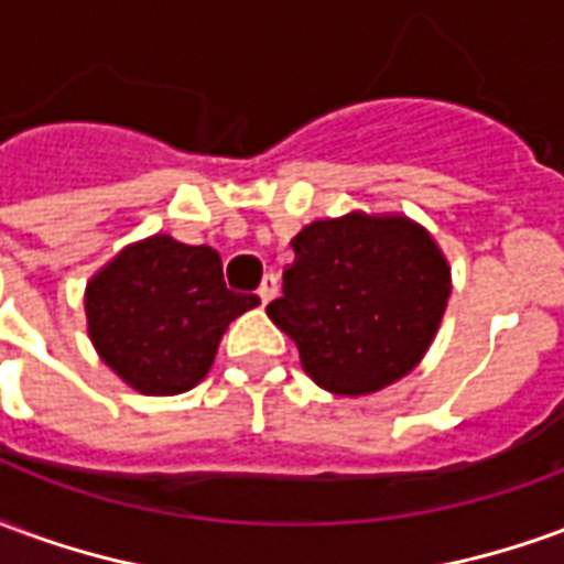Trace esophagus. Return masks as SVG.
<instances>
[{
  "label": "esophagus",
  "mask_w": 564,
  "mask_h": 564,
  "mask_svg": "<svg viewBox=\"0 0 564 564\" xmlns=\"http://www.w3.org/2000/svg\"><path fill=\"white\" fill-rule=\"evenodd\" d=\"M259 299H262V305H269L271 299H274V295H278V278H274V274H265V278H262V283H259Z\"/></svg>",
  "instance_id": "obj_1"
}]
</instances>
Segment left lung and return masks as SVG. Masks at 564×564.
Masks as SVG:
<instances>
[{"label": "left lung", "instance_id": "obj_1", "mask_svg": "<svg viewBox=\"0 0 564 564\" xmlns=\"http://www.w3.org/2000/svg\"><path fill=\"white\" fill-rule=\"evenodd\" d=\"M290 247L283 295L265 311L317 387L366 395L423 359L449 295L447 259L423 226L347 214L311 223Z\"/></svg>", "mask_w": 564, "mask_h": 564}]
</instances>
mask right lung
I'll return each mask as SVG.
<instances>
[{
    "label": "right lung",
    "instance_id": "add662e5",
    "mask_svg": "<svg viewBox=\"0 0 564 564\" xmlns=\"http://www.w3.org/2000/svg\"><path fill=\"white\" fill-rule=\"evenodd\" d=\"M84 305L105 366L139 392L174 395L208 375L226 326L259 299L226 286L217 250L153 235L93 278Z\"/></svg>",
    "mask_w": 564,
    "mask_h": 564
}]
</instances>
